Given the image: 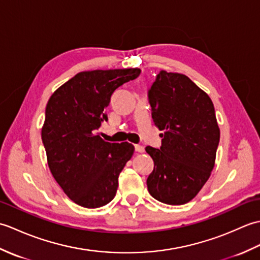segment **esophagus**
I'll return each mask as SVG.
<instances>
[{"instance_id": "esophagus-1", "label": "esophagus", "mask_w": 260, "mask_h": 260, "mask_svg": "<svg viewBox=\"0 0 260 260\" xmlns=\"http://www.w3.org/2000/svg\"><path fill=\"white\" fill-rule=\"evenodd\" d=\"M135 151L139 152V153H143V152H144V146H142V145H135Z\"/></svg>"}]
</instances>
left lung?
<instances>
[{"instance_id": "8db88e82", "label": "left lung", "mask_w": 260, "mask_h": 260, "mask_svg": "<svg viewBox=\"0 0 260 260\" xmlns=\"http://www.w3.org/2000/svg\"><path fill=\"white\" fill-rule=\"evenodd\" d=\"M159 148L146 146L154 169L146 184L159 202L191 201L211 175L220 140L211 98L189 77L161 70L148 91Z\"/></svg>"}]
</instances>
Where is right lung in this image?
I'll return each mask as SVG.
<instances>
[{"label": "right lung", "mask_w": 260, "mask_h": 260, "mask_svg": "<svg viewBox=\"0 0 260 260\" xmlns=\"http://www.w3.org/2000/svg\"><path fill=\"white\" fill-rule=\"evenodd\" d=\"M141 69L81 71L54 91L46 107L41 137L48 165L67 197L95 209L116 196L118 176L133 156L131 143H109L98 133L114 91Z\"/></svg>", "instance_id": "add662e5"}]
</instances>
